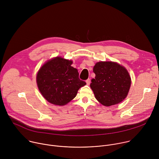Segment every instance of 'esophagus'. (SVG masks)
<instances>
[{"label": "esophagus", "mask_w": 159, "mask_h": 159, "mask_svg": "<svg viewBox=\"0 0 159 159\" xmlns=\"http://www.w3.org/2000/svg\"><path fill=\"white\" fill-rule=\"evenodd\" d=\"M86 83H87V85H89L90 83V79H88L86 80Z\"/></svg>", "instance_id": "esophagus-1"}]
</instances>
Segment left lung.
Segmentation results:
<instances>
[{
  "label": "left lung",
  "instance_id": "obj_1",
  "mask_svg": "<svg viewBox=\"0 0 159 159\" xmlns=\"http://www.w3.org/2000/svg\"><path fill=\"white\" fill-rule=\"evenodd\" d=\"M93 72L96 77L90 86L101 104L110 106L125 99L131 85V78L125 67L115 62L99 61Z\"/></svg>",
  "mask_w": 159,
  "mask_h": 159
}]
</instances>
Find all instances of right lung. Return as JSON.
Wrapping results in <instances>:
<instances>
[{"instance_id":"add662e5","label":"right lung","mask_w":159,"mask_h":159,"mask_svg":"<svg viewBox=\"0 0 159 159\" xmlns=\"http://www.w3.org/2000/svg\"><path fill=\"white\" fill-rule=\"evenodd\" d=\"M72 64L71 60L56 57L44 63L38 72V89L49 102L65 105L72 100L78 90L86 84L79 78L78 70Z\"/></svg>"}]
</instances>
